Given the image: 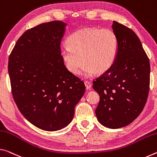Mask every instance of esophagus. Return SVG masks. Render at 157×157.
<instances>
[{
	"label": "esophagus",
	"instance_id": "obj_1",
	"mask_svg": "<svg viewBox=\"0 0 157 157\" xmlns=\"http://www.w3.org/2000/svg\"><path fill=\"white\" fill-rule=\"evenodd\" d=\"M84 83H85V86L86 87V88L88 90H90L92 88V84L90 83V82H89L88 81H85Z\"/></svg>",
	"mask_w": 157,
	"mask_h": 157
}]
</instances>
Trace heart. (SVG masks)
Wrapping results in <instances>:
<instances>
[{
    "label": "heart",
    "mask_w": 157,
    "mask_h": 157,
    "mask_svg": "<svg viewBox=\"0 0 157 157\" xmlns=\"http://www.w3.org/2000/svg\"><path fill=\"white\" fill-rule=\"evenodd\" d=\"M67 43L60 49L67 69L77 74L84 61L79 74L86 78L109 70L114 63L118 49L117 35L108 28H81L71 34Z\"/></svg>",
    "instance_id": "b5f03b06"
}]
</instances>
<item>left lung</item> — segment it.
Masks as SVG:
<instances>
[{"instance_id": "obj_1", "label": "left lung", "mask_w": 157, "mask_h": 157, "mask_svg": "<svg viewBox=\"0 0 157 157\" xmlns=\"http://www.w3.org/2000/svg\"><path fill=\"white\" fill-rule=\"evenodd\" d=\"M118 40L116 58L109 70L93 81L100 97L95 110L98 121L110 129L125 127L138 117L150 89V61L136 33L113 21Z\"/></svg>"}]
</instances>
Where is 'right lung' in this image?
Wrapping results in <instances>:
<instances>
[{
    "label": "right lung",
    "instance_id": "obj_1",
    "mask_svg": "<svg viewBox=\"0 0 157 157\" xmlns=\"http://www.w3.org/2000/svg\"><path fill=\"white\" fill-rule=\"evenodd\" d=\"M66 24L44 23L25 31L9 57L12 93L21 114L40 129L54 132L71 122L83 97V81L69 71L60 49Z\"/></svg>",
    "mask_w": 157,
    "mask_h": 157
}]
</instances>
